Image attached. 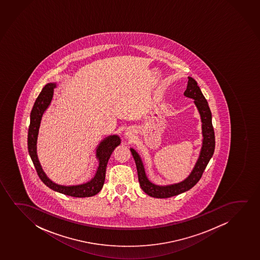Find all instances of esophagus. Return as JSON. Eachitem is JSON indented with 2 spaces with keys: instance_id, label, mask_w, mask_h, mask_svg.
I'll return each instance as SVG.
<instances>
[{
  "instance_id": "34e87169",
  "label": "esophagus",
  "mask_w": 260,
  "mask_h": 260,
  "mask_svg": "<svg viewBox=\"0 0 260 260\" xmlns=\"http://www.w3.org/2000/svg\"><path fill=\"white\" fill-rule=\"evenodd\" d=\"M133 135H134V131L132 129V128H128V129L125 132L124 136L126 139H132Z\"/></svg>"
}]
</instances>
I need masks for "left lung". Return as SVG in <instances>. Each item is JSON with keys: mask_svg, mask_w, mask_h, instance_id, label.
Returning <instances> with one entry per match:
<instances>
[{"mask_svg": "<svg viewBox=\"0 0 260 260\" xmlns=\"http://www.w3.org/2000/svg\"><path fill=\"white\" fill-rule=\"evenodd\" d=\"M184 96L193 100V103L198 109L201 121H202V133H203V145L200 151L199 157L196 160L194 167L188 177L183 181L167 185H159L150 181L146 176L145 166L139 153L133 148H131L132 156L135 160L139 185L146 194L154 198H169L178 196L182 192L188 191L193 185L197 184L203 176V171L209 164L215 150V134L212 126V116L209 104L203 96L199 86L196 80L188 77L187 87L184 92Z\"/></svg>", "mask_w": 260, "mask_h": 260, "instance_id": "8db88e82", "label": "left lung"}]
</instances>
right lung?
<instances>
[{
    "instance_id": "right-lung-1",
    "label": "right lung",
    "mask_w": 260,
    "mask_h": 260,
    "mask_svg": "<svg viewBox=\"0 0 260 260\" xmlns=\"http://www.w3.org/2000/svg\"><path fill=\"white\" fill-rule=\"evenodd\" d=\"M57 87L56 82L47 83L43 87L42 91L36 99L30 114V125L27 137V146L30 157L35 165L37 174L41 180L45 185L56 192H60L66 196L73 197H90L95 196L103 187L107 162L113 153L114 148L121 144V139L118 135H110L100 141L96 148V158L99 160V166L96 173L89 181L75 185H62L54 183L48 178L46 173L43 171L37 154V140L39 135L40 125L42 121L44 112L50 107L53 99L54 89Z\"/></svg>"
}]
</instances>
